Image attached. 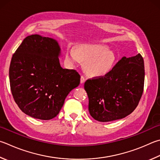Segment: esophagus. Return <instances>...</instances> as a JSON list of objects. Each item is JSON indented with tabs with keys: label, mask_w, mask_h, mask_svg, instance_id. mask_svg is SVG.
<instances>
[{
	"label": "esophagus",
	"mask_w": 160,
	"mask_h": 160,
	"mask_svg": "<svg viewBox=\"0 0 160 160\" xmlns=\"http://www.w3.org/2000/svg\"><path fill=\"white\" fill-rule=\"evenodd\" d=\"M85 80H86V79H85V78L83 76V75H82V76H81V78H80V82L81 83H84L85 82Z\"/></svg>",
	"instance_id": "34e87169"
}]
</instances>
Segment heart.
Returning a JSON list of instances; mask_svg holds the SVG:
<instances>
[{
  "label": "heart",
  "instance_id": "1",
  "mask_svg": "<svg viewBox=\"0 0 160 160\" xmlns=\"http://www.w3.org/2000/svg\"><path fill=\"white\" fill-rule=\"evenodd\" d=\"M66 58L72 64H76L80 59L85 62V70L90 76H102L112 68L115 55L101 45H82L76 50L69 49Z\"/></svg>",
  "mask_w": 160,
  "mask_h": 160
}]
</instances>
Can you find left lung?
Wrapping results in <instances>:
<instances>
[{
  "instance_id": "left-lung-1",
  "label": "left lung",
  "mask_w": 160,
  "mask_h": 160,
  "mask_svg": "<svg viewBox=\"0 0 160 160\" xmlns=\"http://www.w3.org/2000/svg\"><path fill=\"white\" fill-rule=\"evenodd\" d=\"M143 59L123 57L104 76L88 79L85 89L94 120L110 122L127 117L137 107L144 88Z\"/></svg>"
}]
</instances>
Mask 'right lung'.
<instances>
[{"instance_id": "obj_1", "label": "right lung", "mask_w": 160, "mask_h": 160, "mask_svg": "<svg viewBox=\"0 0 160 160\" xmlns=\"http://www.w3.org/2000/svg\"><path fill=\"white\" fill-rule=\"evenodd\" d=\"M57 40L35 34L23 40L12 57V94L25 114L48 120L59 114L65 98L79 85L80 75L60 65Z\"/></svg>"}]
</instances>
